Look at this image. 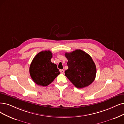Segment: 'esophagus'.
Wrapping results in <instances>:
<instances>
[{
  "label": "esophagus",
  "instance_id": "1",
  "mask_svg": "<svg viewBox=\"0 0 124 124\" xmlns=\"http://www.w3.org/2000/svg\"><path fill=\"white\" fill-rule=\"evenodd\" d=\"M59 71H60V72L61 73H64V70H59Z\"/></svg>",
  "mask_w": 124,
  "mask_h": 124
}]
</instances>
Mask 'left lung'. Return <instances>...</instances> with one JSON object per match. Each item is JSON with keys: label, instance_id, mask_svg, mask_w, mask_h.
Here are the masks:
<instances>
[{"label": "left lung", "instance_id": "obj_1", "mask_svg": "<svg viewBox=\"0 0 124 124\" xmlns=\"http://www.w3.org/2000/svg\"><path fill=\"white\" fill-rule=\"evenodd\" d=\"M68 59V69L65 76L77 88L90 85L96 75V67L88 54L80 49L65 53Z\"/></svg>", "mask_w": 124, "mask_h": 124}]
</instances>
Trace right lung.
I'll return each mask as SVG.
<instances>
[{
    "label": "right lung",
    "mask_w": 124,
    "mask_h": 124,
    "mask_svg": "<svg viewBox=\"0 0 124 124\" xmlns=\"http://www.w3.org/2000/svg\"><path fill=\"white\" fill-rule=\"evenodd\" d=\"M52 53L49 50L42 51L33 59L29 67L31 76L37 85L46 86L59 74L56 64L51 62Z\"/></svg>",
    "instance_id": "obj_1"
}]
</instances>
